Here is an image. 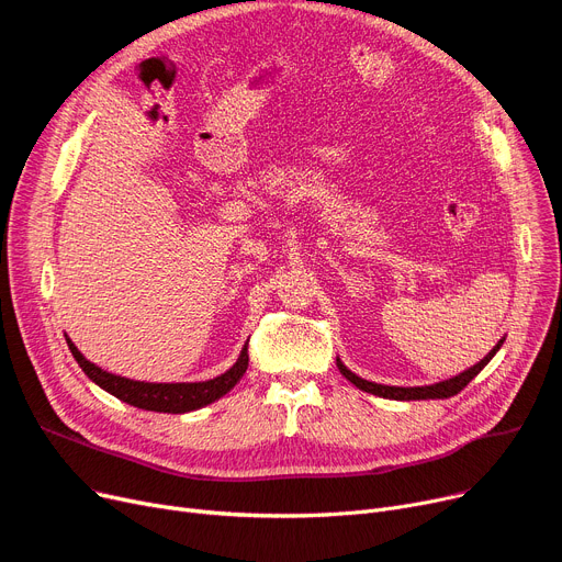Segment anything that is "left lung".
Here are the masks:
<instances>
[{
  "mask_svg": "<svg viewBox=\"0 0 562 562\" xmlns=\"http://www.w3.org/2000/svg\"><path fill=\"white\" fill-rule=\"evenodd\" d=\"M504 341H506V337L504 339H498V344L487 352V356L479 362V364H474V367H469L467 371H462V373H458V375H453V378H449V380H441V382H435V385H424V387H394V385H378V382H371V380H364V378H360V375H356L352 373L350 369H346V364L337 358V367H339V371H341V375L346 378V380H350L352 385H356L358 390H362V392H367V394H373V396H382V398H392V401H426V398H451V396H456L458 392H462L471 380H474L485 367H487V362L496 356V350L504 346Z\"/></svg>",
  "mask_w": 562,
  "mask_h": 562,
  "instance_id": "obj_1",
  "label": "left lung"
}]
</instances>
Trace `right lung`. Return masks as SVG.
Masks as SVG:
<instances>
[{"instance_id": "add662e5", "label": "right lung", "mask_w": 562, "mask_h": 562, "mask_svg": "<svg viewBox=\"0 0 562 562\" xmlns=\"http://www.w3.org/2000/svg\"><path fill=\"white\" fill-rule=\"evenodd\" d=\"M72 358L81 367V371L91 378L98 387L109 392L111 396L121 398L123 403H130L140 409L150 412H168V415H184V412L200 409L225 396L236 382H239L248 369V344L241 348V356L225 373L202 380V382H143V380H130L123 375L109 373L100 369L98 364L88 362L81 350L66 337Z\"/></svg>"}]
</instances>
